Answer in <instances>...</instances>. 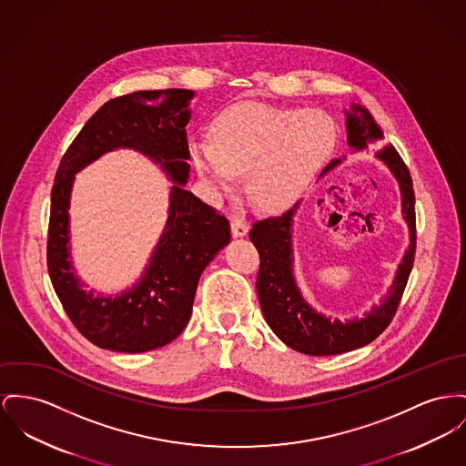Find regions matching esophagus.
<instances>
[{
  "instance_id": "esophagus-1",
  "label": "esophagus",
  "mask_w": 466,
  "mask_h": 466,
  "mask_svg": "<svg viewBox=\"0 0 466 466\" xmlns=\"http://www.w3.org/2000/svg\"><path fill=\"white\" fill-rule=\"evenodd\" d=\"M231 233L235 238L238 237H246L248 233V222L244 218H231Z\"/></svg>"
}]
</instances>
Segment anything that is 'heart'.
I'll list each match as a JSON object with an SVG mask.
<instances>
[{
  "label": "heart",
  "instance_id": "heart-1",
  "mask_svg": "<svg viewBox=\"0 0 466 466\" xmlns=\"http://www.w3.org/2000/svg\"><path fill=\"white\" fill-rule=\"evenodd\" d=\"M336 141V125L321 111L242 102L218 115L210 139H190L188 157L212 188L229 192L248 173L252 203L284 212L309 190Z\"/></svg>",
  "mask_w": 466,
  "mask_h": 466
}]
</instances>
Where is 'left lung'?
I'll return each mask as SVG.
<instances>
[{"label":"left lung","instance_id":"left-lung-1","mask_svg":"<svg viewBox=\"0 0 466 466\" xmlns=\"http://www.w3.org/2000/svg\"><path fill=\"white\" fill-rule=\"evenodd\" d=\"M346 130L348 145L353 150H364L368 148L370 141L383 137L381 128L372 120L371 115L357 104L351 106V113L346 111ZM376 157L390 167L400 182L403 205L401 212L410 228V248L400 263L389 295L364 318H355L342 323L341 319H330L316 312L304 300L293 278L291 256V222L297 205L280 218L256 220L248 231L250 242L259 252L256 289L263 316L280 341L295 351L323 357L362 348L374 341L390 325L400 308L415 259V194L410 171L392 145L385 147ZM338 164H341V158H334L323 169V173L334 169Z\"/></svg>","mask_w":466,"mask_h":466}]
</instances>
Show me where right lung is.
I'll list each match as a JSON object with an SVG mask.
<instances>
[{
    "label": "right lung",
    "mask_w": 466,
    "mask_h": 466,
    "mask_svg": "<svg viewBox=\"0 0 466 466\" xmlns=\"http://www.w3.org/2000/svg\"><path fill=\"white\" fill-rule=\"evenodd\" d=\"M190 90H143L106 102L81 128L56 171L51 192L47 270L63 309L95 346L141 353L182 334L205 267L229 244V222L184 188L190 166L186 125ZM134 147L162 161L176 186L170 218L144 278L116 298H95L71 272L67 203L73 175L106 151Z\"/></svg>",
    "instance_id": "1"
}]
</instances>
